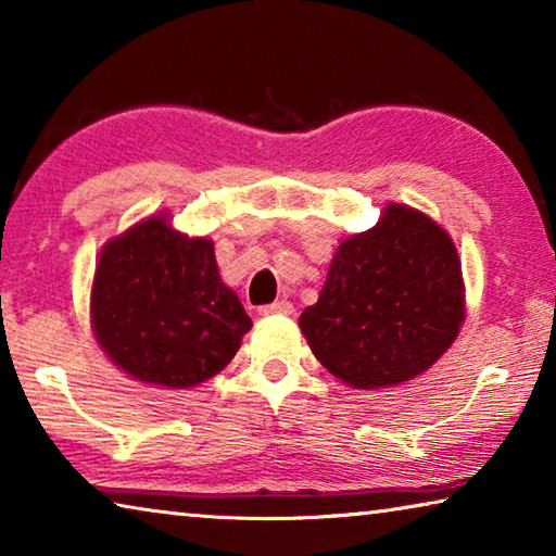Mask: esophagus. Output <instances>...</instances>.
Wrapping results in <instances>:
<instances>
[{"label": "esophagus", "mask_w": 556, "mask_h": 556, "mask_svg": "<svg viewBox=\"0 0 556 556\" xmlns=\"http://www.w3.org/2000/svg\"><path fill=\"white\" fill-rule=\"evenodd\" d=\"M291 312H294V306H291L287 299L275 301V304H267V306H260V314H262V316H271V314H291Z\"/></svg>", "instance_id": "1"}]
</instances>
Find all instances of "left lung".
Instances as JSON below:
<instances>
[{
    "label": "left lung",
    "mask_w": 556,
    "mask_h": 556,
    "mask_svg": "<svg viewBox=\"0 0 556 556\" xmlns=\"http://www.w3.org/2000/svg\"><path fill=\"white\" fill-rule=\"evenodd\" d=\"M460 321L454 242L404 205H388L372 230L341 242L318 301L299 316L324 368L357 390L417 378L454 343Z\"/></svg>",
    "instance_id": "1"
}]
</instances>
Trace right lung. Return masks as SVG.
<instances>
[{
	"instance_id": "1",
	"label": "right lung",
	"mask_w": 556,
	"mask_h": 556,
	"mask_svg": "<svg viewBox=\"0 0 556 556\" xmlns=\"http://www.w3.org/2000/svg\"><path fill=\"white\" fill-rule=\"evenodd\" d=\"M100 345L131 378L193 388L218 375L252 328L220 281L213 242L149 218L102 250L90 296Z\"/></svg>"
}]
</instances>
